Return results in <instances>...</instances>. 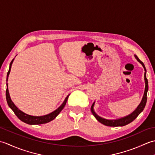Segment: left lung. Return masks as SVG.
Instances as JSON below:
<instances>
[{
	"label": "left lung",
	"mask_w": 155,
	"mask_h": 155,
	"mask_svg": "<svg viewBox=\"0 0 155 155\" xmlns=\"http://www.w3.org/2000/svg\"><path fill=\"white\" fill-rule=\"evenodd\" d=\"M134 57L137 59V61H139L140 63L143 65V67L144 68V71H145V72H144V81H145V90H144V95L143 97L142 101L140 103V104L139 105V107H137V109L134 110L133 113H131L130 114L128 115V116L125 117L124 118H120V119H117V120H107L105 119V118H101V117L98 116V115L94 113V111L93 110V106L94 103L92 105L91 107V113H93V114L94 116V117L97 118V120L98 122H100L101 123H102L104 125H106V126H108V127H123L124 126V125H127L128 124L130 123L131 122H133L135 118L139 116V114L142 112L144 107H145L146 103H147V91H148V88H149V86H148V80L146 77V68L144 67V64H143V62L141 61L140 59L137 57V55H134Z\"/></svg>",
	"instance_id": "8db88e82"
}]
</instances>
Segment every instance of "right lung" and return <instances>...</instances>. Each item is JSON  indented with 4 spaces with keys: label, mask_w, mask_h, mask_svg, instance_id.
<instances>
[{
    "label": "right lung",
    "mask_w": 155,
    "mask_h": 155,
    "mask_svg": "<svg viewBox=\"0 0 155 155\" xmlns=\"http://www.w3.org/2000/svg\"><path fill=\"white\" fill-rule=\"evenodd\" d=\"M15 59V58H14ZM14 59L11 61V64H10V67H9V70L7 73V77H6V81H8V77L10 72H11V66L12 64V62L14 61ZM6 101H7L8 105L9 107L11 108V109L14 112L15 114H16V116L21 121L24 122V123L28 124H45V123H47L48 122H50L52 120L57 117V115L61 113V111L63 109V108L64 107L66 103H67V101L68 99V97L69 96V94L67 97V98H65L64 101L63 102L60 107H59L57 110H55L54 112L52 113L45 115V116H41V117H34V116H31V115H28L25 114V113H23L21 110H20L18 108L16 107L15 104L12 103L11 97H10L9 93H8V84H6Z\"/></svg>",
    "instance_id": "add662e5"
}]
</instances>
